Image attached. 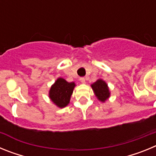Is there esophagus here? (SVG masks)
<instances>
[{"label": "esophagus", "mask_w": 156, "mask_h": 156, "mask_svg": "<svg viewBox=\"0 0 156 156\" xmlns=\"http://www.w3.org/2000/svg\"><path fill=\"white\" fill-rule=\"evenodd\" d=\"M80 81L82 83H85V82H86V80H85L84 77H81V78H80Z\"/></svg>", "instance_id": "34e87169"}]
</instances>
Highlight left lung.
<instances>
[{
	"mask_svg": "<svg viewBox=\"0 0 156 156\" xmlns=\"http://www.w3.org/2000/svg\"><path fill=\"white\" fill-rule=\"evenodd\" d=\"M91 87L94 92L95 96L101 101L105 102L109 98L110 91L108 87L107 83L102 80H98L96 82L91 84Z\"/></svg>",
	"mask_w": 156,
	"mask_h": 156,
	"instance_id": "obj_1",
	"label": "left lung"
}]
</instances>
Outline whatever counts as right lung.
I'll list each match as a JSON object with an SVG mask.
<instances>
[{"label": "right lung", "mask_w": 156, "mask_h": 156, "mask_svg": "<svg viewBox=\"0 0 156 156\" xmlns=\"http://www.w3.org/2000/svg\"><path fill=\"white\" fill-rule=\"evenodd\" d=\"M75 86V83H69L63 78H58L49 90V98L58 107L64 108L69 103Z\"/></svg>", "instance_id": "right-lung-1"}]
</instances>
